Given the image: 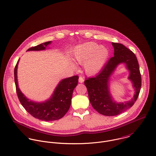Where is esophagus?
<instances>
[{
    "mask_svg": "<svg viewBox=\"0 0 156 156\" xmlns=\"http://www.w3.org/2000/svg\"><path fill=\"white\" fill-rule=\"evenodd\" d=\"M78 81H79V83H83L84 82V78H83V77H81V76H80Z\"/></svg>",
    "mask_w": 156,
    "mask_h": 156,
    "instance_id": "1",
    "label": "esophagus"
}]
</instances>
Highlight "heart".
I'll return each mask as SVG.
<instances>
[{
    "mask_svg": "<svg viewBox=\"0 0 156 156\" xmlns=\"http://www.w3.org/2000/svg\"><path fill=\"white\" fill-rule=\"evenodd\" d=\"M109 54L108 48L105 46L88 42L76 46L72 55L75 62L83 64L84 70L87 75H94L103 69ZM69 64L73 68H76V65L72 61H69Z\"/></svg>",
    "mask_w": 156,
    "mask_h": 156,
    "instance_id": "obj_1",
    "label": "heart"
}]
</instances>
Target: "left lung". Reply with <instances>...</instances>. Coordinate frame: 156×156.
I'll return each mask as SVG.
<instances>
[{
	"mask_svg": "<svg viewBox=\"0 0 156 156\" xmlns=\"http://www.w3.org/2000/svg\"><path fill=\"white\" fill-rule=\"evenodd\" d=\"M112 45L114 56L109 60L98 75L84 81L92 107L98 113L106 116L117 115L131 108L139 97L142 85L139 62L135 54L122 44L112 42ZM120 64H124L129 70L128 79L135 89L133 97L124 102H116L110 90L112 76Z\"/></svg>",
	"mask_w": 156,
	"mask_h": 156,
	"instance_id": "8db88e82",
	"label": "left lung"
}]
</instances>
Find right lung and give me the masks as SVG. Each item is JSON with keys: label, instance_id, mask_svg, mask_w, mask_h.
Here are the masks:
<instances>
[{"label": "right lung", "instance_id": "right-lung-1", "mask_svg": "<svg viewBox=\"0 0 156 156\" xmlns=\"http://www.w3.org/2000/svg\"><path fill=\"white\" fill-rule=\"evenodd\" d=\"M51 41L30 48L28 51H42L48 48ZM18 60L14 68V81L19 100L25 110L33 117L43 121H55L63 117L69 111L73 90L78 82V76H73L61 80L55 87L50 97L41 102L28 98L20 90L17 81Z\"/></svg>", "mask_w": 156, "mask_h": 156}]
</instances>
